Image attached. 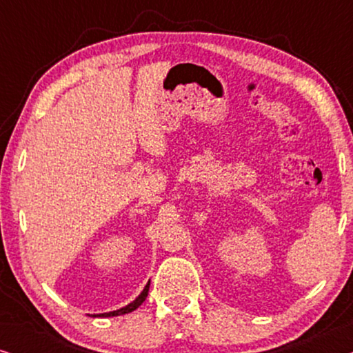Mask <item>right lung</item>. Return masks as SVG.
Instances as JSON below:
<instances>
[{
  "mask_svg": "<svg viewBox=\"0 0 353 353\" xmlns=\"http://www.w3.org/2000/svg\"><path fill=\"white\" fill-rule=\"evenodd\" d=\"M148 292H149V283L146 284V288L143 289V292L139 294V296L137 297V301H133L132 303H128L127 307H123V308H120V310H115V312H109V313H101L99 316H117V315H123V313H130V312H133V310H137V308L141 305V303L146 301V297H148Z\"/></svg>",
  "mask_w": 353,
  "mask_h": 353,
  "instance_id": "1",
  "label": "right lung"
}]
</instances>
